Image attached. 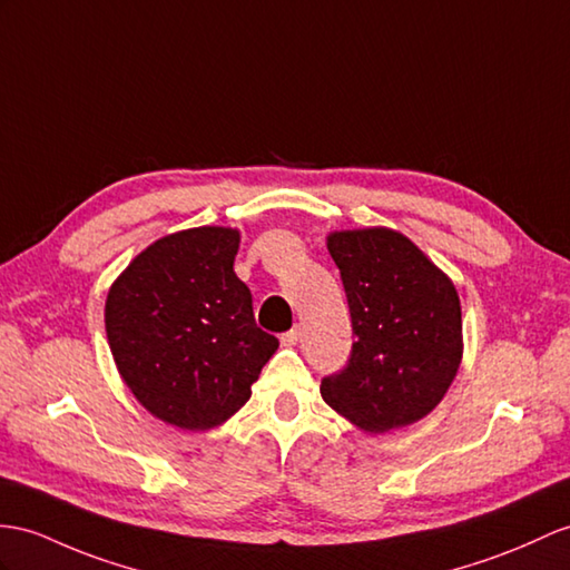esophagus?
I'll list each match as a JSON object with an SVG mask.
<instances>
[{
	"mask_svg": "<svg viewBox=\"0 0 570 570\" xmlns=\"http://www.w3.org/2000/svg\"><path fill=\"white\" fill-rule=\"evenodd\" d=\"M281 341H283V345H287V348H293V345H297V341H299V328L297 326L289 328L287 333H283Z\"/></svg>",
	"mask_w": 570,
	"mask_h": 570,
	"instance_id": "1",
	"label": "esophagus"
}]
</instances>
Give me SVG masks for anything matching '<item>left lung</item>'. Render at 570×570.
Returning <instances> with one entry per match:
<instances>
[{
	"label": "left lung",
	"instance_id": "obj_1",
	"mask_svg": "<svg viewBox=\"0 0 570 570\" xmlns=\"http://www.w3.org/2000/svg\"><path fill=\"white\" fill-rule=\"evenodd\" d=\"M353 322L343 370L322 396L367 433L409 425L433 411L462 360V309L450 277L392 229L328 237Z\"/></svg>",
	"mask_w": 570,
	"mask_h": 570
}]
</instances>
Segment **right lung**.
<instances>
[{
	"instance_id": "add662e5",
	"label": "right lung",
	"mask_w": 570,
	"mask_h": 570,
	"mask_svg": "<svg viewBox=\"0 0 570 570\" xmlns=\"http://www.w3.org/2000/svg\"><path fill=\"white\" fill-rule=\"evenodd\" d=\"M239 232L198 227L147 246L106 299L118 372L140 404L184 430L237 413L277 351L234 273Z\"/></svg>"
}]
</instances>
